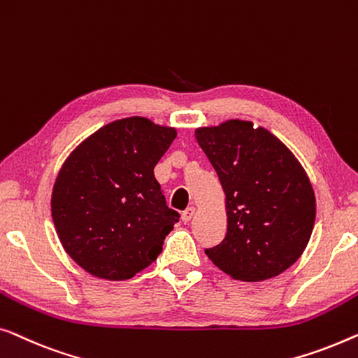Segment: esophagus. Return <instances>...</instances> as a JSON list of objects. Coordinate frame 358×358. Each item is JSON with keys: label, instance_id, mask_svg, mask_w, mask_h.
<instances>
[{"label": "esophagus", "instance_id": "obj_1", "mask_svg": "<svg viewBox=\"0 0 358 358\" xmlns=\"http://www.w3.org/2000/svg\"><path fill=\"white\" fill-rule=\"evenodd\" d=\"M194 213H196V209H194V208H188V209H185V210H183V214H181V220H183L185 224H188L189 220L193 219Z\"/></svg>", "mask_w": 358, "mask_h": 358}]
</instances>
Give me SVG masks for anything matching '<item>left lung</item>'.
I'll list each match as a JSON object with an SVG mask.
<instances>
[{
  "mask_svg": "<svg viewBox=\"0 0 358 358\" xmlns=\"http://www.w3.org/2000/svg\"><path fill=\"white\" fill-rule=\"evenodd\" d=\"M225 193L227 234L206 255L245 282L274 278L300 258L313 231L311 183L294 154L268 129L230 120L196 129Z\"/></svg>",
  "mask_w": 358,
  "mask_h": 358,
  "instance_id": "8db88e82",
  "label": "left lung"
}]
</instances>
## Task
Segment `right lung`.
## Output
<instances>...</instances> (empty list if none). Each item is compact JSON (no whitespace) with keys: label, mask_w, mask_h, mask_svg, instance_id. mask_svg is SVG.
<instances>
[{"label":"right lung","mask_w":358,"mask_h":358,"mask_svg":"<svg viewBox=\"0 0 358 358\" xmlns=\"http://www.w3.org/2000/svg\"><path fill=\"white\" fill-rule=\"evenodd\" d=\"M173 128L133 117L100 128L66 159L55 181L52 215L59 241L80 268L123 280L148 268L178 222L154 167Z\"/></svg>","instance_id":"1"}]
</instances>
